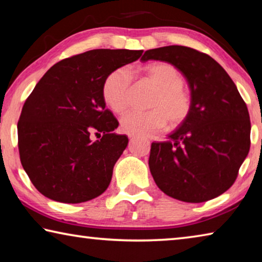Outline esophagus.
I'll use <instances>...</instances> for the list:
<instances>
[{
    "label": "esophagus",
    "mask_w": 262,
    "mask_h": 262,
    "mask_svg": "<svg viewBox=\"0 0 262 262\" xmlns=\"http://www.w3.org/2000/svg\"><path fill=\"white\" fill-rule=\"evenodd\" d=\"M129 137H130L132 140H133V139H135V136H134V135H129Z\"/></svg>",
    "instance_id": "obj_1"
}]
</instances>
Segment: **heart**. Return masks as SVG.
<instances>
[{
    "mask_svg": "<svg viewBox=\"0 0 262 262\" xmlns=\"http://www.w3.org/2000/svg\"><path fill=\"white\" fill-rule=\"evenodd\" d=\"M145 77L157 89L149 111H129L120 119L121 129L128 135H144L165 126L177 127L188 117L190 100L183 90L185 79L173 66L154 63L144 69ZM133 75L127 68H118L106 77L103 96L114 112L121 113L129 105Z\"/></svg>",
    "mask_w": 262,
    "mask_h": 262,
    "instance_id": "obj_1",
    "label": "heart"
}]
</instances>
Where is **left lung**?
I'll use <instances>...</instances> for the list:
<instances>
[{"mask_svg":"<svg viewBox=\"0 0 262 262\" xmlns=\"http://www.w3.org/2000/svg\"><path fill=\"white\" fill-rule=\"evenodd\" d=\"M167 62L184 75L190 90L186 120L152 142L149 167L155 183L168 196L200 203L231 187L250 151L251 121L236 84L220 63L185 46L145 51L142 61Z\"/></svg>","mask_w":262,"mask_h":262,"instance_id":"left-lung-1","label":"left lung"}]
</instances>
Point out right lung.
Wrapping results in <instances>:
<instances>
[{
    "label": "right lung",
    "mask_w": 262,
    "mask_h": 262,
    "mask_svg": "<svg viewBox=\"0 0 262 262\" xmlns=\"http://www.w3.org/2000/svg\"><path fill=\"white\" fill-rule=\"evenodd\" d=\"M142 53L92 50L68 57L48 69L25 100L17 125L19 157L46 198L81 203L107 189L128 137L112 133L119 122L105 108L103 85ZM92 131L103 136L92 141Z\"/></svg>",
    "instance_id": "add662e5"
}]
</instances>
